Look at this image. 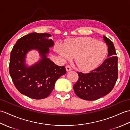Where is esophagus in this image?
I'll return each instance as SVG.
<instances>
[{
  "label": "esophagus",
  "instance_id": "obj_1",
  "mask_svg": "<svg viewBox=\"0 0 130 130\" xmlns=\"http://www.w3.org/2000/svg\"><path fill=\"white\" fill-rule=\"evenodd\" d=\"M72 70V69H71V68L70 67V66H69V65H67L66 66V70L67 71H71Z\"/></svg>",
  "mask_w": 130,
  "mask_h": 130
}]
</instances>
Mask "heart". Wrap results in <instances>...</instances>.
Listing matches in <instances>:
<instances>
[{"mask_svg":"<svg viewBox=\"0 0 130 130\" xmlns=\"http://www.w3.org/2000/svg\"><path fill=\"white\" fill-rule=\"evenodd\" d=\"M55 50L64 61L75 56L77 66L84 71H91L97 68L107 53L106 45L90 37L71 38L64 44L56 43Z\"/></svg>","mask_w":130,"mask_h":130,"instance_id":"1","label":"heart"}]
</instances>
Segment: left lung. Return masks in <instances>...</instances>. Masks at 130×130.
<instances>
[{"mask_svg": "<svg viewBox=\"0 0 130 130\" xmlns=\"http://www.w3.org/2000/svg\"><path fill=\"white\" fill-rule=\"evenodd\" d=\"M103 38L108 47L107 59L89 73L77 72L79 80L73 86L75 94L85 100H96L107 95L113 89L118 77V58L115 48L109 39L105 36Z\"/></svg>", "mask_w": 130, "mask_h": 130, "instance_id": "left-lung-1", "label": "left lung"}]
</instances>
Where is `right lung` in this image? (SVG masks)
<instances>
[{"instance_id": "right-lung-1", "label": "right lung", "mask_w": 130, "mask_h": 130, "mask_svg": "<svg viewBox=\"0 0 130 130\" xmlns=\"http://www.w3.org/2000/svg\"><path fill=\"white\" fill-rule=\"evenodd\" d=\"M48 33L32 32L18 40L10 53L9 73L15 86L21 93L34 99L47 98L56 80L66 73L64 66L56 65L47 58L54 41ZM38 51L41 59L34 64H26L27 54Z\"/></svg>"}]
</instances>
